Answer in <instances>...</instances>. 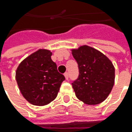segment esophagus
<instances>
[{
    "instance_id": "obj_1",
    "label": "esophagus",
    "mask_w": 132,
    "mask_h": 132,
    "mask_svg": "<svg viewBox=\"0 0 132 132\" xmlns=\"http://www.w3.org/2000/svg\"><path fill=\"white\" fill-rule=\"evenodd\" d=\"M64 75V77H65V79H67V80H68V78H69L68 73V72H65Z\"/></svg>"
}]
</instances>
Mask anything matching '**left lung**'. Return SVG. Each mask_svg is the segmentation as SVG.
<instances>
[{
	"label": "left lung",
	"mask_w": 132,
	"mask_h": 132,
	"mask_svg": "<svg viewBox=\"0 0 132 132\" xmlns=\"http://www.w3.org/2000/svg\"><path fill=\"white\" fill-rule=\"evenodd\" d=\"M72 54L79 67V76L72 83L76 97L89 105L103 102L114 85L112 63L103 53L87 45L73 50Z\"/></svg>",
	"instance_id": "left-lung-1"
}]
</instances>
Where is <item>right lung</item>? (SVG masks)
Listing matches in <instances>:
<instances>
[{"label":"right lung","mask_w":132,"mask_h":132,"mask_svg":"<svg viewBox=\"0 0 132 132\" xmlns=\"http://www.w3.org/2000/svg\"><path fill=\"white\" fill-rule=\"evenodd\" d=\"M52 53L40 49L25 59L16 70V81L23 97L30 104L44 106L56 98L65 80L51 58Z\"/></svg>","instance_id":"add662e5"}]
</instances>
